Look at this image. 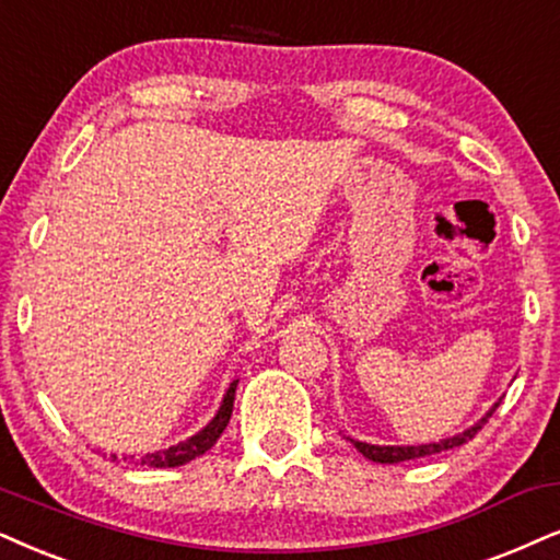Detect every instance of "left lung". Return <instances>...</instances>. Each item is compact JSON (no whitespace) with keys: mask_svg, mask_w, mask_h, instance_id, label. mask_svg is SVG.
I'll return each instance as SVG.
<instances>
[{"mask_svg":"<svg viewBox=\"0 0 560 560\" xmlns=\"http://www.w3.org/2000/svg\"><path fill=\"white\" fill-rule=\"evenodd\" d=\"M497 408H499V402L491 410H488L486 419H480L476 427H470L468 431H463V434H457V436H452V439H442V442H434V444H421V447H377V444L353 442V439H351V442H353V447L362 452L366 459H372V463H402V459H416V457L436 455V452H442V450H452V447H459V444L470 442V439L476 436L480 429H483V423L491 419V413Z\"/></svg>","mask_w":560,"mask_h":560,"instance_id":"obj_1","label":"left lung"}]
</instances>
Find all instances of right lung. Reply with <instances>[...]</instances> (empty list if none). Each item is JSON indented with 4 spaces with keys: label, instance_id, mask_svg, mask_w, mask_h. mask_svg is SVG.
I'll return each mask as SVG.
<instances>
[{
    "label": "right lung",
    "instance_id": "add662e5",
    "mask_svg": "<svg viewBox=\"0 0 560 560\" xmlns=\"http://www.w3.org/2000/svg\"><path fill=\"white\" fill-rule=\"evenodd\" d=\"M235 387H237V382H232L228 395H224V400H222V408L217 410V416L211 419L207 429L198 431V434L190 436L188 442H180V444H175V447H170V450L147 455L144 459H141V463L150 465V468H178V465H186V463H190V459H196L198 455H203V452L214 447L217 439L222 436V431L228 429V423H230L232 406H235ZM113 459H116V457H113Z\"/></svg>",
    "mask_w": 560,
    "mask_h": 560
}]
</instances>
